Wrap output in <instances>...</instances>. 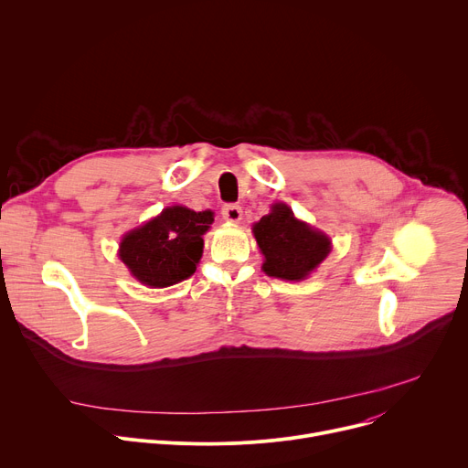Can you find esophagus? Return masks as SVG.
Wrapping results in <instances>:
<instances>
[{"mask_svg":"<svg viewBox=\"0 0 468 468\" xmlns=\"http://www.w3.org/2000/svg\"><path fill=\"white\" fill-rule=\"evenodd\" d=\"M222 217H224V220H228V222H240V218H242V209L239 207V206H235V204H228V206H224V209H222Z\"/></svg>","mask_w":468,"mask_h":468,"instance_id":"obj_1","label":"esophagus"}]
</instances>
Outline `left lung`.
Segmentation results:
<instances>
[{"label":"left lung","mask_w":468,"mask_h":468,"mask_svg":"<svg viewBox=\"0 0 468 468\" xmlns=\"http://www.w3.org/2000/svg\"><path fill=\"white\" fill-rule=\"evenodd\" d=\"M253 237L264 255V274L287 282L305 280L331 251V239L298 220L285 204H274L253 224Z\"/></svg>","instance_id":"obj_1"}]
</instances>
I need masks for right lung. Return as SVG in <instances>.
I'll return each instance as SVG.
<instances>
[{"mask_svg": "<svg viewBox=\"0 0 468 468\" xmlns=\"http://www.w3.org/2000/svg\"><path fill=\"white\" fill-rule=\"evenodd\" d=\"M211 211L172 206L141 228L122 237L118 257L131 276L152 289L176 285L196 272L204 253V235L213 224Z\"/></svg>", "mask_w": 468, "mask_h": 468, "instance_id": "right-lung-1", "label": "right lung"}]
</instances>
